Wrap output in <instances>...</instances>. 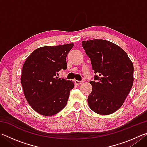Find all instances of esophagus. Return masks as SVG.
Instances as JSON below:
<instances>
[{
	"mask_svg": "<svg viewBox=\"0 0 147 147\" xmlns=\"http://www.w3.org/2000/svg\"><path fill=\"white\" fill-rule=\"evenodd\" d=\"M74 83H75L76 85H80V84H81L82 83V82L78 81V80H75V81H74Z\"/></svg>",
	"mask_w": 147,
	"mask_h": 147,
	"instance_id": "obj_1",
	"label": "esophagus"
}]
</instances>
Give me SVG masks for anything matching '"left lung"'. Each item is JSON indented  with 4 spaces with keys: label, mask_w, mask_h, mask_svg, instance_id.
Instances as JSON below:
<instances>
[{
    "label": "left lung",
    "mask_w": 147,
    "mask_h": 147,
    "mask_svg": "<svg viewBox=\"0 0 147 147\" xmlns=\"http://www.w3.org/2000/svg\"><path fill=\"white\" fill-rule=\"evenodd\" d=\"M96 74L91 81L89 108L100 115H109L123 105L134 83V65L123 49L110 41L92 39L82 41Z\"/></svg>",
    "instance_id": "1"
}]
</instances>
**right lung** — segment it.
Instances as JSON below:
<instances>
[{"mask_svg":"<svg viewBox=\"0 0 147 147\" xmlns=\"http://www.w3.org/2000/svg\"><path fill=\"white\" fill-rule=\"evenodd\" d=\"M73 43L37 49L24 61L21 82L26 100L36 112L51 116L65 107L72 81L57 77L67 68L66 57Z\"/></svg>","mask_w":147,"mask_h":147,"instance_id":"right-lung-1","label":"right lung"}]
</instances>
